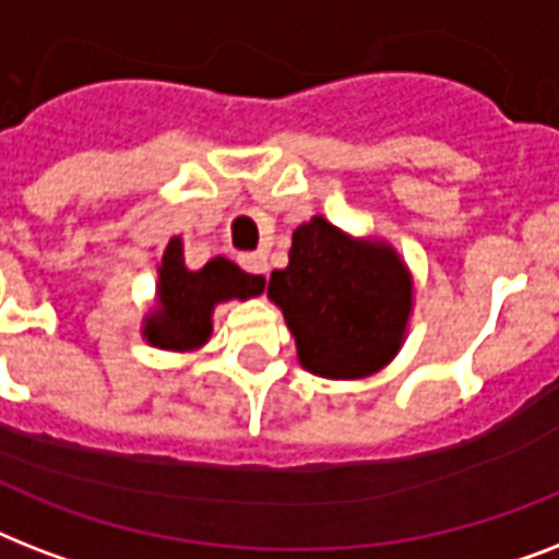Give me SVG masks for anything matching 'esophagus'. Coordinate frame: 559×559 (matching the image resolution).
Instances as JSON below:
<instances>
[{"mask_svg": "<svg viewBox=\"0 0 559 559\" xmlns=\"http://www.w3.org/2000/svg\"><path fill=\"white\" fill-rule=\"evenodd\" d=\"M240 266H243L246 272H252V275H266V270H270V263H266V254L263 252L240 254Z\"/></svg>", "mask_w": 559, "mask_h": 559, "instance_id": "34e87169", "label": "esophagus"}]
</instances>
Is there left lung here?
Listing matches in <instances>:
<instances>
[{"mask_svg": "<svg viewBox=\"0 0 559 559\" xmlns=\"http://www.w3.org/2000/svg\"><path fill=\"white\" fill-rule=\"evenodd\" d=\"M307 371L354 380L380 371L403 342L412 281L389 246L350 240L324 217L296 228L287 270L270 275Z\"/></svg>", "mask_w": 559, "mask_h": 559, "instance_id": "8db88e82", "label": "left lung"}]
</instances>
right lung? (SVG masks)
<instances>
[{"label":"right lung","instance_id":"right-lung-1","mask_svg":"<svg viewBox=\"0 0 559 559\" xmlns=\"http://www.w3.org/2000/svg\"><path fill=\"white\" fill-rule=\"evenodd\" d=\"M258 293H263L261 275H249L226 258H214L200 272H188L182 243L174 237L162 258L159 313L147 319L144 336L159 348H197L209 340L211 310L217 301Z\"/></svg>","mask_w":559,"mask_h":559}]
</instances>
